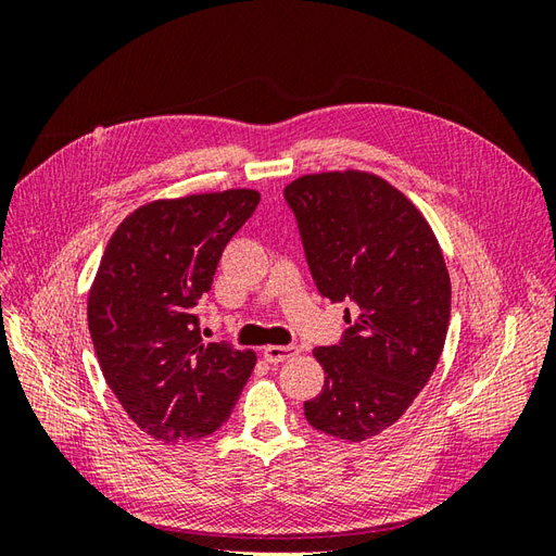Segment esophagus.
Listing matches in <instances>:
<instances>
[{
	"label": "esophagus",
	"instance_id": "1",
	"mask_svg": "<svg viewBox=\"0 0 556 556\" xmlns=\"http://www.w3.org/2000/svg\"><path fill=\"white\" fill-rule=\"evenodd\" d=\"M262 355L268 364H280L285 359L299 355V348L296 345H266L262 350Z\"/></svg>",
	"mask_w": 556,
	"mask_h": 556
}]
</instances>
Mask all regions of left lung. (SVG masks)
I'll list each match as a JSON object with an SVG mask.
<instances>
[{"mask_svg": "<svg viewBox=\"0 0 556 556\" xmlns=\"http://www.w3.org/2000/svg\"><path fill=\"white\" fill-rule=\"evenodd\" d=\"M285 201L319 294L350 304L341 341L313 350L325 387L304 415L359 443L408 410L441 359L452 294L443 252L422 213L374 174L301 176Z\"/></svg>", "mask_w": 556, "mask_h": 556, "instance_id": "1", "label": "left lung"}]
</instances>
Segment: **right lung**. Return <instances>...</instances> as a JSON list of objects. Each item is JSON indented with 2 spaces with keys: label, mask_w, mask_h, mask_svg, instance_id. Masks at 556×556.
Returning a JSON list of instances; mask_svg holds the SVG:
<instances>
[{
  "label": "right lung",
  "mask_w": 556,
  "mask_h": 556,
  "mask_svg": "<svg viewBox=\"0 0 556 556\" xmlns=\"http://www.w3.org/2000/svg\"><path fill=\"white\" fill-rule=\"evenodd\" d=\"M260 204L255 190L150 201L111 237L88 296L102 374L150 439L188 443L220 429L255 352L204 343L197 306L229 239Z\"/></svg>",
  "instance_id": "obj_1"
}]
</instances>
